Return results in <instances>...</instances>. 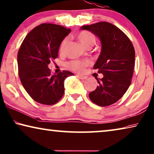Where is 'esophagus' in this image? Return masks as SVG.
<instances>
[{
	"instance_id": "34e87169",
	"label": "esophagus",
	"mask_w": 154,
	"mask_h": 154,
	"mask_svg": "<svg viewBox=\"0 0 154 154\" xmlns=\"http://www.w3.org/2000/svg\"><path fill=\"white\" fill-rule=\"evenodd\" d=\"M76 77H77V78H79V79H86V77H85V76H82V75H76Z\"/></svg>"
}]
</instances>
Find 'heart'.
<instances>
[{
  "mask_svg": "<svg viewBox=\"0 0 154 154\" xmlns=\"http://www.w3.org/2000/svg\"><path fill=\"white\" fill-rule=\"evenodd\" d=\"M77 37L82 45L85 47L92 46L96 42V37L93 33L88 31H82L77 34ZM68 43V39L64 38L60 43L59 51L60 53H63L65 50L66 46ZM90 65V62L88 60L79 61L73 60L68 64V66L70 70L76 72H82L84 68Z\"/></svg>",
  "mask_w": 154,
  "mask_h": 154,
  "instance_id": "heart-1",
  "label": "heart"
}]
</instances>
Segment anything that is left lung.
Listing matches in <instances>:
<instances>
[{
  "label": "left lung",
  "mask_w": 154,
  "mask_h": 154,
  "mask_svg": "<svg viewBox=\"0 0 154 154\" xmlns=\"http://www.w3.org/2000/svg\"><path fill=\"white\" fill-rule=\"evenodd\" d=\"M100 39L101 51L93 68L103 75L96 78L99 85L89 93L94 103L108 106L116 103L128 90L135 64V51L129 38L120 29L107 22L82 26Z\"/></svg>",
  "instance_id": "8db88e82"
}]
</instances>
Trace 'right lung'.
Wrapping results in <instances>:
<instances>
[{
    "mask_svg": "<svg viewBox=\"0 0 154 154\" xmlns=\"http://www.w3.org/2000/svg\"><path fill=\"white\" fill-rule=\"evenodd\" d=\"M70 31L57 24H40L26 35L19 48V77L26 92L38 103H57L64 94V80L74 75L68 70L51 75L48 68L51 60L58 57L60 43Z\"/></svg>",
    "mask_w": 154,
    "mask_h": 154,
    "instance_id": "add662e5",
    "label": "right lung"
}]
</instances>
